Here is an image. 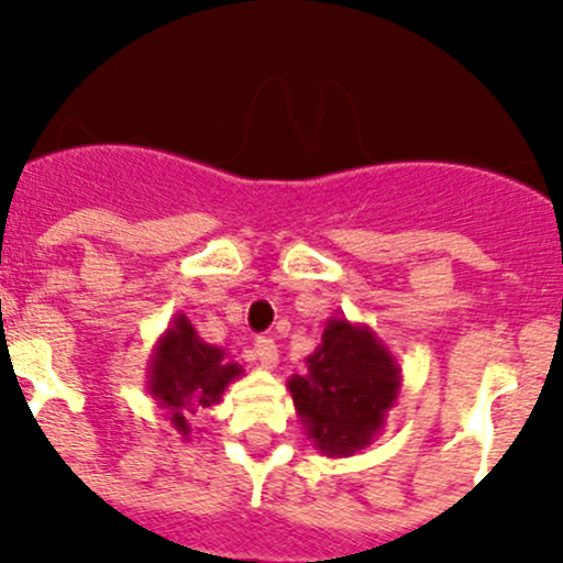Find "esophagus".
Returning a JSON list of instances; mask_svg holds the SVG:
<instances>
[{"label":"esophagus","mask_w":563,"mask_h":563,"mask_svg":"<svg viewBox=\"0 0 563 563\" xmlns=\"http://www.w3.org/2000/svg\"><path fill=\"white\" fill-rule=\"evenodd\" d=\"M253 356H255V362H258L261 367H264V371H275L277 367V345H275V340H269V338H258L253 343Z\"/></svg>","instance_id":"34e87169"}]
</instances>
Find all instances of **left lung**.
Wrapping results in <instances>:
<instances>
[{"instance_id":"1","label":"left lung","mask_w":563,"mask_h":563,"mask_svg":"<svg viewBox=\"0 0 563 563\" xmlns=\"http://www.w3.org/2000/svg\"><path fill=\"white\" fill-rule=\"evenodd\" d=\"M400 365L367 323L329 316L302 376L288 378L294 408L313 446L349 457L373 444L400 395Z\"/></svg>"}]
</instances>
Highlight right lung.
Returning <instances> with one entry per match:
<instances>
[{
    "instance_id": "right-lung-1",
    "label": "right lung",
    "mask_w": 563,
    "mask_h": 563,
    "mask_svg": "<svg viewBox=\"0 0 563 563\" xmlns=\"http://www.w3.org/2000/svg\"><path fill=\"white\" fill-rule=\"evenodd\" d=\"M146 373V389L157 400L163 417L181 441H190L192 413L220 402L225 387L242 378L245 371L240 362L229 360L225 349L198 338L185 313H176L157 338Z\"/></svg>"
}]
</instances>
